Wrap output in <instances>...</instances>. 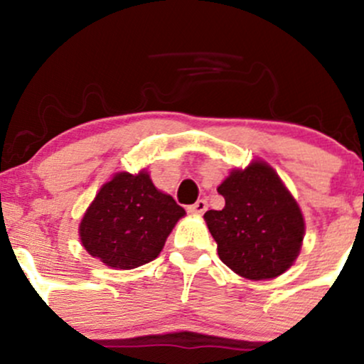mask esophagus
<instances>
[{"label": "esophagus", "instance_id": "1", "mask_svg": "<svg viewBox=\"0 0 364 364\" xmlns=\"http://www.w3.org/2000/svg\"><path fill=\"white\" fill-rule=\"evenodd\" d=\"M207 200H198V202H195L193 205H188V212L193 215H202L203 212L207 210Z\"/></svg>", "mask_w": 364, "mask_h": 364}]
</instances>
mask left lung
<instances>
[{
  "mask_svg": "<svg viewBox=\"0 0 364 364\" xmlns=\"http://www.w3.org/2000/svg\"><path fill=\"white\" fill-rule=\"evenodd\" d=\"M223 210L203 215L219 258L252 281L274 279L298 258L304 236L299 205L267 162L231 171L217 188Z\"/></svg>",
  "mask_w": 364,
  "mask_h": 364,
  "instance_id": "obj_1",
  "label": "left lung"
}]
</instances>
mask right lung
<instances>
[{
  "label": "right lung",
  "mask_w": 364,
  "mask_h": 364,
  "mask_svg": "<svg viewBox=\"0 0 364 364\" xmlns=\"http://www.w3.org/2000/svg\"><path fill=\"white\" fill-rule=\"evenodd\" d=\"M185 214L145 171L116 173L95 195L78 231L92 257L112 269L129 270L157 258Z\"/></svg>",
  "instance_id": "add662e5"
}]
</instances>
